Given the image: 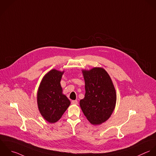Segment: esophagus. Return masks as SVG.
<instances>
[{
	"mask_svg": "<svg viewBox=\"0 0 156 156\" xmlns=\"http://www.w3.org/2000/svg\"><path fill=\"white\" fill-rule=\"evenodd\" d=\"M71 103L72 105H78V101L77 100H72L71 101Z\"/></svg>",
	"mask_w": 156,
	"mask_h": 156,
	"instance_id": "34e87169",
	"label": "esophagus"
}]
</instances>
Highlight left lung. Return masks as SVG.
<instances>
[{"label":"left lung","mask_w":156,"mask_h":156,"mask_svg":"<svg viewBox=\"0 0 156 156\" xmlns=\"http://www.w3.org/2000/svg\"><path fill=\"white\" fill-rule=\"evenodd\" d=\"M85 81V97L80 101L87 119L93 125L106 122L116 103V92L107 72L100 67L83 71Z\"/></svg>","instance_id":"left-lung-1"}]
</instances>
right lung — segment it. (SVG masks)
Here are the masks:
<instances>
[{"instance_id": "add662e5", "label": "right lung", "mask_w": 156, "mask_h": 156, "mask_svg": "<svg viewBox=\"0 0 156 156\" xmlns=\"http://www.w3.org/2000/svg\"><path fill=\"white\" fill-rule=\"evenodd\" d=\"M64 72L53 69L43 78L37 92V105L40 113L47 122L58 121L70 104L62 94L60 81Z\"/></svg>"}]
</instances>
